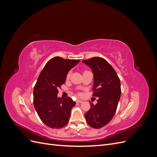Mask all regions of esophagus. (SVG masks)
Listing matches in <instances>:
<instances>
[{
    "label": "esophagus",
    "instance_id": "34e87169",
    "mask_svg": "<svg viewBox=\"0 0 157 157\" xmlns=\"http://www.w3.org/2000/svg\"><path fill=\"white\" fill-rule=\"evenodd\" d=\"M77 103H82V102H83V101L80 100V99H77Z\"/></svg>",
    "mask_w": 157,
    "mask_h": 157
}]
</instances>
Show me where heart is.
<instances>
[{"instance_id": "obj_1", "label": "heart", "mask_w": 157, "mask_h": 157, "mask_svg": "<svg viewBox=\"0 0 157 157\" xmlns=\"http://www.w3.org/2000/svg\"><path fill=\"white\" fill-rule=\"evenodd\" d=\"M69 76H70V73H68V75H67V78L69 77Z\"/></svg>"}]
</instances>
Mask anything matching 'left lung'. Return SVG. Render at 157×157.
Here are the masks:
<instances>
[{"label": "left lung", "instance_id": "8db88e82", "mask_svg": "<svg viewBox=\"0 0 157 157\" xmlns=\"http://www.w3.org/2000/svg\"><path fill=\"white\" fill-rule=\"evenodd\" d=\"M82 62L92 71L93 96L99 98L96 105L90 104L91 107L85 114V118L90 126L100 128L107 124L115 115L121 95V80L105 59L94 57Z\"/></svg>", "mask_w": 157, "mask_h": 157}]
</instances>
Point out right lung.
Returning a JSON list of instances; mask_svg holds the SVG:
<instances>
[{
	"label": "right lung",
	"mask_w": 157,
	"mask_h": 157,
	"mask_svg": "<svg viewBox=\"0 0 157 157\" xmlns=\"http://www.w3.org/2000/svg\"><path fill=\"white\" fill-rule=\"evenodd\" d=\"M79 61L55 57L46 63L39 76L33 90V104L47 126L61 128L67 124L76 103L69 97L59 98L58 88L65 83L68 72Z\"/></svg>",
	"instance_id": "right-lung-1"
}]
</instances>
